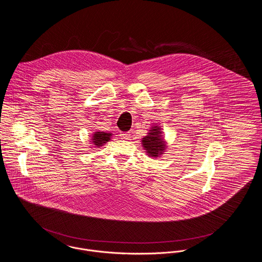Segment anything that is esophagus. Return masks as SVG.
<instances>
[{
	"label": "esophagus",
	"mask_w": 262,
	"mask_h": 262,
	"mask_svg": "<svg viewBox=\"0 0 262 262\" xmlns=\"http://www.w3.org/2000/svg\"><path fill=\"white\" fill-rule=\"evenodd\" d=\"M121 139L122 140H129V137H130V134L129 133H121Z\"/></svg>",
	"instance_id": "obj_1"
}]
</instances>
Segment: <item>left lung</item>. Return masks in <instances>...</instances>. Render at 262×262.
I'll use <instances>...</instances> for the list:
<instances>
[{
    "mask_svg": "<svg viewBox=\"0 0 262 262\" xmlns=\"http://www.w3.org/2000/svg\"><path fill=\"white\" fill-rule=\"evenodd\" d=\"M142 148L149 158H161L167 148L166 141L163 139L162 130L159 124L151 125L147 135L141 139Z\"/></svg>",
    "mask_w": 262,
    "mask_h": 262,
    "instance_id": "obj_1",
    "label": "left lung"
}]
</instances>
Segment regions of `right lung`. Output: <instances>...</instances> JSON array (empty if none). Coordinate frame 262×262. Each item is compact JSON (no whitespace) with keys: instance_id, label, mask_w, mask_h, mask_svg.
I'll return each instance as SVG.
<instances>
[{"instance_id":"right-lung-1","label":"right lung","mask_w":262,"mask_h":262,"mask_svg":"<svg viewBox=\"0 0 262 262\" xmlns=\"http://www.w3.org/2000/svg\"><path fill=\"white\" fill-rule=\"evenodd\" d=\"M112 137H113L112 133L97 130L92 135V139H90L91 140L90 143H92L93 146H95V147H101L107 141H111Z\"/></svg>"}]
</instances>
